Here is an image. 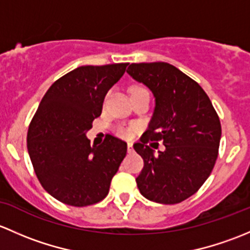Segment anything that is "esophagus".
<instances>
[{
	"mask_svg": "<svg viewBox=\"0 0 250 250\" xmlns=\"http://www.w3.org/2000/svg\"><path fill=\"white\" fill-rule=\"evenodd\" d=\"M132 150H133V148H132V143L128 142V143H127V151H128V153H131V151H132Z\"/></svg>",
	"mask_w": 250,
	"mask_h": 250,
	"instance_id": "obj_1",
	"label": "esophagus"
}]
</instances>
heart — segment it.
I'll list each match as a JSON object with an SVG mask.
<instances>
[{
	"label": "heart",
	"mask_w": 250,
	"mask_h": 250,
	"mask_svg": "<svg viewBox=\"0 0 250 250\" xmlns=\"http://www.w3.org/2000/svg\"><path fill=\"white\" fill-rule=\"evenodd\" d=\"M143 90H146V89H144L142 86H132L131 87V95L136 94V92L143 91ZM136 130H137V127H136L135 125H118L115 126L114 132L117 133L119 137L130 138L132 137L133 133L136 132Z\"/></svg>",
	"instance_id": "obj_1"
}]
</instances>
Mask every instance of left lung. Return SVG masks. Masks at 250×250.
I'll return each instance as SVG.
<instances>
[{
  "label": "left lung",
  "instance_id": "left-lung-1",
  "mask_svg": "<svg viewBox=\"0 0 250 250\" xmlns=\"http://www.w3.org/2000/svg\"><path fill=\"white\" fill-rule=\"evenodd\" d=\"M127 73L155 96L148 130L133 144L144 166L136 178L150 201L174 205L194 195L209 177L219 151L220 120L199 83L167 62L131 63ZM163 142L156 156L150 146Z\"/></svg>",
  "mask_w": 250,
  "mask_h": 250
}]
</instances>
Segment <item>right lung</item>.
<instances>
[{"label":"right lung","instance_id":"add662e5","mask_svg":"<svg viewBox=\"0 0 250 250\" xmlns=\"http://www.w3.org/2000/svg\"><path fill=\"white\" fill-rule=\"evenodd\" d=\"M127 65L81 66L68 72L49 87L31 120V163L41 185L60 202L85 207L108 195L127 144L107 135L101 146H91L85 132Z\"/></svg>","mask_w":250,"mask_h":250}]
</instances>
